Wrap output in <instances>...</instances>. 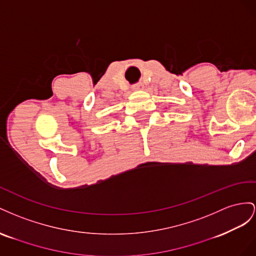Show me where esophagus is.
<instances>
[{"mask_svg":"<svg viewBox=\"0 0 256 256\" xmlns=\"http://www.w3.org/2000/svg\"><path fill=\"white\" fill-rule=\"evenodd\" d=\"M133 91H138V90H142L144 89V84H136L132 86Z\"/></svg>","mask_w":256,"mask_h":256,"instance_id":"obj_1","label":"esophagus"}]
</instances>
